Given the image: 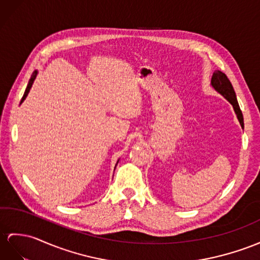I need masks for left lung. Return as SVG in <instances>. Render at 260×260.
<instances>
[{
	"mask_svg": "<svg viewBox=\"0 0 260 260\" xmlns=\"http://www.w3.org/2000/svg\"><path fill=\"white\" fill-rule=\"evenodd\" d=\"M212 86L219 93L223 94V96L233 105L234 110H235V112H236L239 122H240V124H242V126L244 128L243 113H242V110H240V108H239L238 101L236 99V93H235V91H234V88H233V86L231 84L230 79L227 78V76L224 73H221L219 71H216V72L213 74Z\"/></svg>",
	"mask_w": 260,
	"mask_h": 260,
	"instance_id": "8db88e82",
	"label": "left lung"
}]
</instances>
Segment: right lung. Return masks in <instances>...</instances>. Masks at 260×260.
Masks as SVG:
<instances>
[{
	"label": "right lung",
	"instance_id": "add662e5",
	"mask_svg": "<svg viewBox=\"0 0 260 260\" xmlns=\"http://www.w3.org/2000/svg\"><path fill=\"white\" fill-rule=\"evenodd\" d=\"M36 75H37V72H34L33 74H31V77H30V79H29V81H28V85H27V87H26V89H25V92H24V94H23V97H22V100H21V104L23 103L24 101V99L26 98V96H27V93H28V91H29V89H30V87H31V85H33V81H34V79H35V77H36ZM118 163V162H117Z\"/></svg>",
	"mask_w": 260,
	"mask_h": 260
}]
</instances>
